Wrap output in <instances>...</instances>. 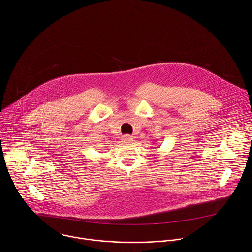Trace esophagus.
Listing matches in <instances>:
<instances>
[{"instance_id": "esophagus-1", "label": "esophagus", "mask_w": 252, "mask_h": 252, "mask_svg": "<svg viewBox=\"0 0 252 252\" xmlns=\"http://www.w3.org/2000/svg\"><path fill=\"white\" fill-rule=\"evenodd\" d=\"M131 141H132V137L129 136V135H125V136L123 137V142H124V143H129V142H131Z\"/></svg>"}]
</instances>
